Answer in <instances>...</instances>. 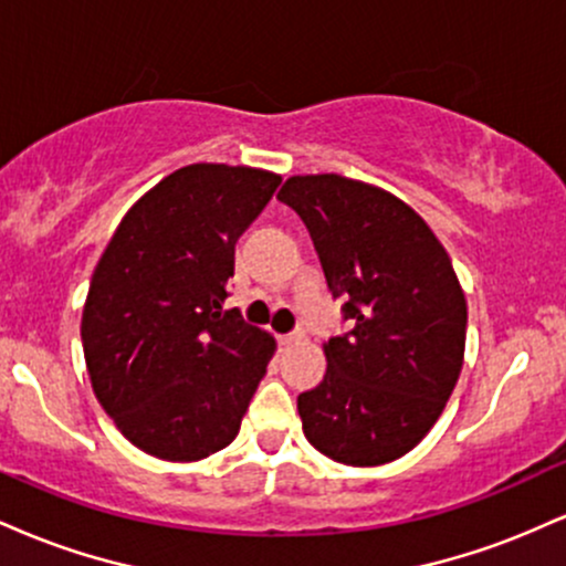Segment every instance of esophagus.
I'll return each instance as SVG.
<instances>
[{
  "mask_svg": "<svg viewBox=\"0 0 566 566\" xmlns=\"http://www.w3.org/2000/svg\"><path fill=\"white\" fill-rule=\"evenodd\" d=\"M303 337H305V327H303V324H297V327H295V329H292V333H287V335H284V337H282V340H284V343H301V340H303Z\"/></svg>",
  "mask_w": 566,
  "mask_h": 566,
  "instance_id": "34e87169",
  "label": "esophagus"
}]
</instances>
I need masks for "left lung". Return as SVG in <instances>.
I'll use <instances>...</instances> for the list:
<instances>
[{"mask_svg":"<svg viewBox=\"0 0 566 566\" xmlns=\"http://www.w3.org/2000/svg\"><path fill=\"white\" fill-rule=\"evenodd\" d=\"M276 199L346 301L327 375L297 396L305 439L337 463H391L431 431L463 367L469 311L450 255L412 207L361 180L295 175Z\"/></svg>","mask_w":566,"mask_h":566,"instance_id":"1","label":"left lung"}]
</instances>
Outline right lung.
I'll return each instance as SVG.
<instances>
[{
    "instance_id": "1",
    "label": "right lung",
    "mask_w": 566,
    "mask_h": 566,
    "mask_svg": "<svg viewBox=\"0 0 566 566\" xmlns=\"http://www.w3.org/2000/svg\"><path fill=\"white\" fill-rule=\"evenodd\" d=\"M279 184L252 167H180L127 212L97 263L82 314L90 380L154 458L223 450L263 380L274 337L223 303L237 239Z\"/></svg>"
}]
</instances>
